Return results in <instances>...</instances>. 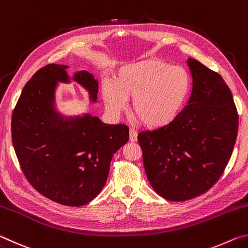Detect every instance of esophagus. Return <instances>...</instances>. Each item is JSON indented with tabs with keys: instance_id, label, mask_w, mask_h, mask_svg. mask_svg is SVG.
<instances>
[{
	"instance_id": "esophagus-1",
	"label": "esophagus",
	"mask_w": 248,
	"mask_h": 248,
	"mask_svg": "<svg viewBox=\"0 0 248 248\" xmlns=\"http://www.w3.org/2000/svg\"><path fill=\"white\" fill-rule=\"evenodd\" d=\"M138 140V132L134 129H130V141L137 142Z\"/></svg>"
}]
</instances>
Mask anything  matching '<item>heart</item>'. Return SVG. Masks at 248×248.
<instances>
[{
	"label": "heart",
	"mask_w": 248,
	"mask_h": 248,
	"mask_svg": "<svg viewBox=\"0 0 248 248\" xmlns=\"http://www.w3.org/2000/svg\"><path fill=\"white\" fill-rule=\"evenodd\" d=\"M190 85V75L183 66L149 59L123 66L115 83L104 84L103 97L115 112L124 111L127 99H133L134 117L146 127L158 128L177 116Z\"/></svg>",
	"instance_id": "1"
}]
</instances>
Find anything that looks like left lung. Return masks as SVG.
Here are the masks:
<instances>
[{"label": "left lung", "mask_w": 248, "mask_h": 248, "mask_svg": "<svg viewBox=\"0 0 248 248\" xmlns=\"http://www.w3.org/2000/svg\"><path fill=\"white\" fill-rule=\"evenodd\" d=\"M192 91L188 104L169 124L142 131L146 177L170 201L196 198L209 190L228 165L238 130L233 96L224 79L188 58Z\"/></svg>", "instance_id": "obj_1"}]
</instances>
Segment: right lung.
Instances as JSON below:
<instances>
[{
  "instance_id": "1",
  "label": "right lung",
  "mask_w": 248,
  "mask_h": 248,
  "mask_svg": "<svg viewBox=\"0 0 248 248\" xmlns=\"http://www.w3.org/2000/svg\"><path fill=\"white\" fill-rule=\"evenodd\" d=\"M68 68L48 64L26 83L12 117V141L24 175L37 191L58 203L81 207L102 191L112 156L129 140V128L104 124L89 112L59 111L58 83L77 82L91 103L97 102L94 75L82 70L70 77Z\"/></svg>"
}]
</instances>
